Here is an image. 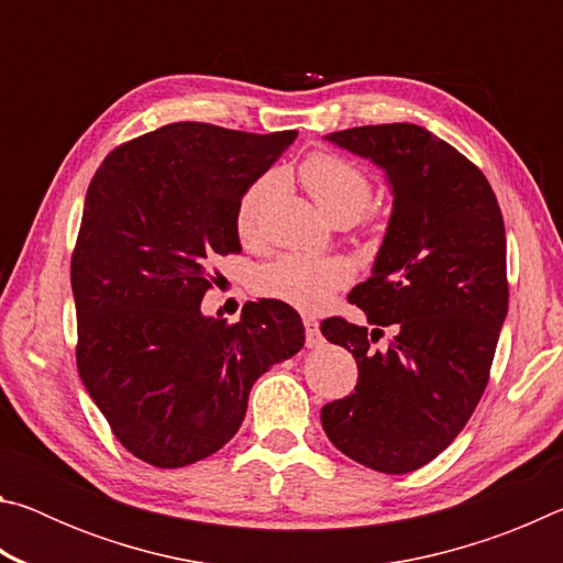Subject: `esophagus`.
Returning a JSON list of instances; mask_svg holds the SVG:
<instances>
[{"label":"esophagus","instance_id":"34e87169","mask_svg":"<svg viewBox=\"0 0 563 563\" xmlns=\"http://www.w3.org/2000/svg\"><path fill=\"white\" fill-rule=\"evenodd\" d=\"M305 325V345L308 347H320L322 345V335H320V325L316 318H302Z\"/></svg>","mask_w":563,"mask_h":563}]
</instances>
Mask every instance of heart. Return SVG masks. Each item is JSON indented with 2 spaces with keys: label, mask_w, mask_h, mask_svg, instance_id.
I'll return each instance as SVG.
<instances>
[{
  "label": "heart",
  "mask_w": 563,
  "mask_h": 563,
  "mask_svg": "<svg viewBox=\"0 0 563 563\" xmlns=\"http://www.w3.org/2000/svg\"><path fill=\"white\" fill-rule=\"evenodd\" d=\"M300 184L330 221H355L373 201V180L357 164L338 154H312L298 168ZM275 190V176L265 174L247 186L235 206V231L241 241L261 238L263 211ZM350 261L338 255L285 253L263 265L258 290L273 300H283L298 310H320L340 288L352 280Z\"/></svg>",
  "instance_id": "obj_1"
}]
</instances>
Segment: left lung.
I'll use <instances>...</instances> for the list:
<instances>
[{
  "label": "left lung",
  "mask_w": 563,
  "mask_h": 563,
  "mask_svg": "<svg viewBox=\"0 0 563 563\" xmlns=\"http://www.w3.org/2000/svg\"><path fill=\"white\" fill-rule=\"evenodd\" d=\"M385 170L393 216L373 275L350 292L373 330H320L357 362L355 393L322 407L330 442L385 474L415 472L454 442L479 405L509 308L497 196L470 158L415 123L325 136ZM383 327L387 351L372 342Z\"/></svg>",
  "instance_id": "8db88e82"
}]
</instances>
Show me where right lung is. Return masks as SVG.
<instances>
[{
    "label": "right lung",
    "mask_w": 563,
    "mask_h": 563,
    "mask_svg": "<svg viewBox=\"0 0 563 563\" xmlns=\"http://www.w3.org/2000/svg\"><path fill=\"white\" fill-rule=\"evenodd\" d=\"M295 136L178 121L91 178L71 255L76 367L117 440L158 470L221 450L255 379L302 347L280 300L247 302L235 325L201 312L213 258L241 251L238 198Z\"/></svg>",
    "instance_id": "1"
}]
</instances>
